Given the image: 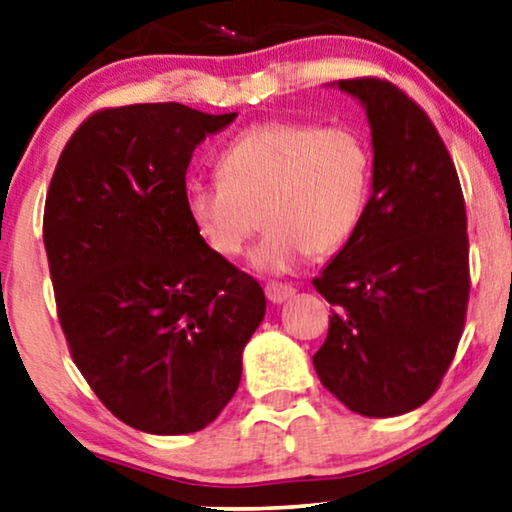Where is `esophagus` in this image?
I'll return each mask as SVG.
<instances>
[{
  "label": "esophagus",
  "mask_w": 512,
  "mask_h": 512,
  "mask_svg": "<svg viewBox=\"0 0 512 512\" xmlns=\"http://www.w3.org/2000/svg\"><path fill=\"white\" fill-rule=\"evenodd\" d=\"M264 292H266V299H269L271 303H282V301L292 299L296 289L292 285H282V282H266Z\"/></svg>",
  "instance_id": "1"
}]
</instances>
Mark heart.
Segmentation results:
<instances>
[{"mask_svg": "<svg viewBox=\"0 0 512 512\" xmlns=\"http://www.w3.org/2000/svg\"><path fill=\"white\" fill-rule=\"evenodd\" d=\"M216 170L220 181L186 188L197 236L216 255L236 257L264 223L250 266L285 273L308 253L331 255L352 239L368 204L372 156L352 126L266 121L234 137Z\"/></svg>", "mask_w": 512, "mask_h": 512, "instance_id": "b5f03b06", "label": "heart"}]
</instances>
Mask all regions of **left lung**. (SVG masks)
Returning <instances> with one entry per match:
<instances>
[{
	"instance_id": "left-lung-1",
	"label": "left lung",
	"mask_w": 512,
	"mask_h": 512,
	"mask_svg": "<svg viewBox=\"0 0 512 512\" xmlns=\"http://www.w3.org/2000/svg\"><path fill=\"white\" fill-rule=\"evenodd\" d=\"M368 112L372 195L352 239L312 280L335 310L312 356L361 416H400L437 391L469 303L467 209L453 158L416 101L379 78L338 80Z\"/></svg>"
}]
</instances>
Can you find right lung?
Masks as SVG:
<instances>
[{
	"mask_svg": "<svg viewBox=\"0 0 512 512\" xmlns=\"http://www.w3.org/2000/svg\"><path fill=\"white\" fill-rule=\"evenodd\" d=\"M236 112L105 108L61 151L43 213L73 363L119 421L188 434L216 421L264 319L262 287L204 246L186 211L197 144Z\"/></svg>",
	"mask_w": 512,
	"mask_h": 512,
	"instance_id": "right-lung-1",
	"label": "right lung"
}]
</instances>
